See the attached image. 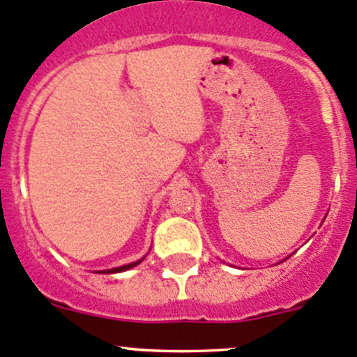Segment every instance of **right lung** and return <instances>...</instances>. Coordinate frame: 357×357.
<instances>
[{"instance_id":"obj_1","label":"right lung","mask_w":357,"mask_h":357,"mask_svg":"<svg viewBox=\"0 0 357 357\" xmlns=\"http://www.w3.org/2000/svg\"><path fill=\"white\" fill-rule=\"evenodd\" d=\"M145 257H142L139 261H135L131 262V264H124V266H119V268H112V269H103V271H98V273H107V275H110V273H122V271H128V269L135 268V266H138L139 262L143 261Z\"/></svg>"}]
</instances>
